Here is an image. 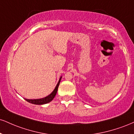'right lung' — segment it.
Wrapping results in <instances>:
<instances>
[{"instance_id":"right-lung-1","label":"right lung","mask_w":134,"mask_h":134,"mask_svg":"<svg viewBox=\"0 0 134 134\" xmlns=\"http://www.w3.org/2000/svg\"><path fill=\"white\" fill-rule=\"evenodd\" d=\"M61 78H62V77H61L60 78V79H59L57 85H56L55 88V89L52 92L50 95H49L48 96H47L44 98L39 99H25V100H27L28 102L31 103V104H35V105L46 104L50 102H51V101L53 100V99L55 97L56 93H57V92L58 87H59V83H60V82Z\"/></svg>"}]
</instances>
